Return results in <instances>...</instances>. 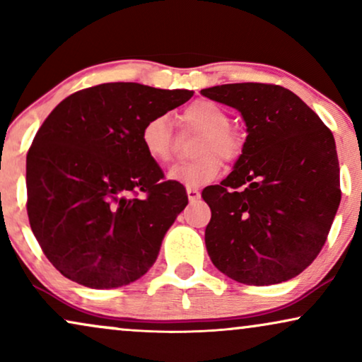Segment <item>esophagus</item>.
<instances>
[{"label": "esophagus", "instance_id": "1", "mask_svg": "<svg viewBox=\"0 0 362 362\" xmlns=\"http://www.w3.org/2000/svg\"><path fill=\"white\" fill-rule=\"evenodd\" d=\"M186 191H187V197H189V202H196L201 197V192L199 189H196V187H187Z\"/></svg>", "mask_w": 362, "mask_h": 362}]
</instances>
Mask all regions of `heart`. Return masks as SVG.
<instances>
[{
	"label": "heart",
	"instance_id": "b5f03b06",
	"mask_svg": "<svg viewBox=\"0 0 362 362\" xmlns=\"http://www.w3.org/2000/svg\"><path fill=\"white\" fill-rule=\"evenodd\" d=\"M180 122L185 128L201 132L194 146L196 160L173 166L170 180L187 187H199L219 176L222 163L239 160L244 150L240 133L230 128V117L226 108L212 100H196L181 112ZM143 150L153 161L168 163L173 156V125L170 117L158 113L143 123L140 132Z\"/></svg>",
	"mask_w": 362,
	"mask_h": 362
}]
</instances>
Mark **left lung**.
<instances>
[{
    "label": "left lung",
    "instance_id": "obj_1",
    "mask_svg": "<svg viewBox=\"0 0 362 362\" xmlns=\"http://www.w3.org/2000/svg\"><path fill=\"white\" fill-rule=\"evenodd\" d=\"M201 93L237 108L249 132L235 170L202 191L211 207L207 254L240 284L293 279L323 249L341 201L333 133L275 83H226Z\"/></svg>",
    "mask_w": 362,
    "mask_h": 362
}]
</instances>
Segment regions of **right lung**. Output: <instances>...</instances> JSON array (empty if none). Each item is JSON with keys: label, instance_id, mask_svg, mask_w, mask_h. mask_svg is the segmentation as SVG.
<instances>
[{"label": "right lung", "instance_id": "obj_1", "mask_svg": "<svg viewBox=\"0 0 362 362\" xmlns=\"http://www.w3.org/2000/svg\"><path fill=\"white\" fill-rule=\"evenodd\" d=\"M191 97L100 83L64 98L44 120L26 158L28 217L44 255L69 280L115 288L155 264L187 194L165 181L140 132L148 118Z\"/></svg>", "mask_w": 362, "mask_h": 362}]
</instances>
